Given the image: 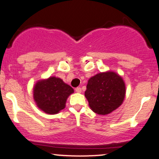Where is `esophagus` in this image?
<instances>
[{
	"label": "esophagus",
	"instance_id": "1",
	"mask_svg": "<svg viewBox=\"0 0 159 159\" xmlns=\"http://www.w3.org/2000/svg\"><path fill=\"white\" fill-rule=\"evenodd\" d=\"M75 91H76V93H81V87H77V88L75 89Z\"/></svg>",
	"mask_w": 159,
	"mask_h": 159
}]
</instances>
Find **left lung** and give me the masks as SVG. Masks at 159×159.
<instances>
[{
	"label": "left lung",
	"instance_id": "8db88e82",
	"mask_svg": "<svg viewBox=\"0 0 159 159\" xmlns=\"http://www.w3.org/2000/svg\"><path fill=\"white\" fill-rule=\"evenodd\" d=\"M84 95L91 110L96 114L106 115L122 105L125 85L116 72H100L89 79Z\"/></svg>",
	"mask_w": 159,
	"mask_h": 159
}]
</instances>
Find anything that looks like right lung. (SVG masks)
Returning a JSON list of instances; mask_svg holds the SVG:
<instances>
[{"label": "right lung", "instance_id": "obj_1", "mask_svg": "<svg viewBox=\"0 0 159 159\" xmlns=\"http://www.w3.org/2000/svg\"><path fill=\"white\" fill-rule=\"evenodd\" d=\"M74 90L60 78L54 76L40 80L34 87V98L40 110L55 114L63 110L66 102Z\"/></svg>", "mask_w": 159, "mask_h": 159}]
</instances>
